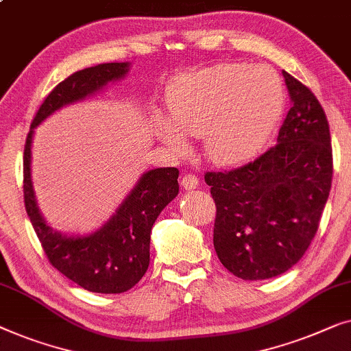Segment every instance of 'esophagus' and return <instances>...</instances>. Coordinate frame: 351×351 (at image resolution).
<instances>
[{"mask_svg":"<svg viewBox=\"0 0 351 351\" xmlns=\"http://www.w3.org/2000/svg\"><path fill=\"white\" fill-rule=\"evenodd\" d=\"M181 186L184 187L186 191H192V189H195V187L199 186V178H197L195 175H192V173H187V175L182 176V180H181Z\"/></svg>","mask_w":351,"mask_h":351,"instance_id":"34e87169","label":"esophagus"}]
</instances>
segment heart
Instances as JSON below:
<instances>
[{
  "label": "heart",
  "instance_id": "b5f03b06",
  "mask_svg": "<svg viewBox=\"0 0 351 351\" xmlns=\"http://www.w3.org/2000/svg\"><path fill=\"white\" fill-rule=\"evenodd\" d=\"M285 87L274 68L221 63L178 79L169 112L157 114L154 132L178 154L187 135H204L205 152L221 165L253 159L274 135L285 112Z\"/></svg>",
  "mask_w": 351,
  "mask_h": 351
}]
</instances>
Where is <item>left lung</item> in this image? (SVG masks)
Instances as JSON below:
<instances>
[{
  "label": "left lung",
  "mask_w": 351,
  "mask_h": 351,
  "mask_svg": "<svg viewBox=\"0 0 351 351\" xmlns=\"http://www.w3.org/2000/svg\"><path fill=\"white\" fill-rule=\"evenodd\" d=\"M291 98L276 145L232 171H208L216 204L213 245L241 280H267L312 243L332 181L329 124L317 97L283 71Z\"/></svg>",
  "instance_id": "8db88e82"
}]
</instances>
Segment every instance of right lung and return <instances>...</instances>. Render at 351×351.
<instances>
[{"label": "right lung", "mask_w": 351, "mask_h": 351, "mask_svg": "<svg viewBox=\"0 0 351 351\" xmlns=\"http://www.w3.org/2000/svg\"><path fill=\"white\" fill-rule=\"evenodd\" d=\"M130 63H103L62 81L46 97L34 116L23 152V199L28 218L49 263L66 278L90 293L121 294L133 288L149 265L151 229L160 211L180 192L175 167L145 171L116 213L90 234H63L52 229L38 206L32 181L34 128L63 106L97 95L110 82L122 81Z\"/></svg>", "instance_id": "obj_1"}]
</instances>
